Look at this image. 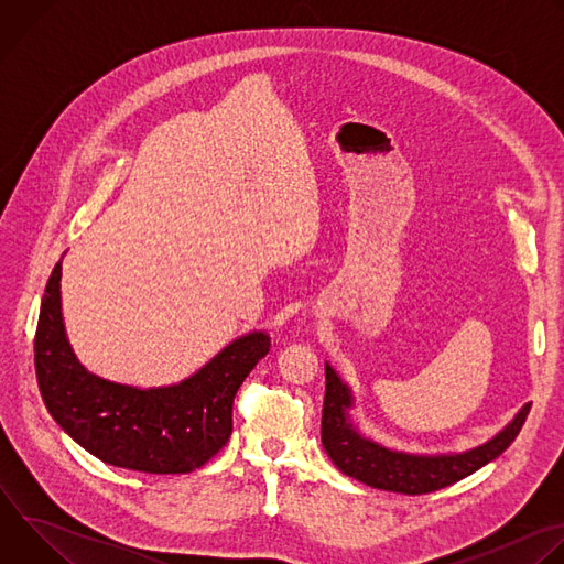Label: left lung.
Instances as JSON below:
<instances>
[{
  "label": "left lung",
  "instance_id": "left-lung-1",
  "mask_svg": "<svg viewBox=\"0 0 564 564\" xmlns=\"http://www.w3.org/2000/svg\"><path fill=\"white\" fill-rule=\"evenodd\" d=\"M350 390L341 383L337 372L326 364V397L321 413V442L335 466L364 481L368 487L394 491L404 496H422L455 485L466 475L502 455L518 437L527 422L531 404H527L516 420L498 433L491 442L457 455H406L388 451L366 437H361L348 422L346 409H350Z\"/></svg>",
  "mask_w": 564,
  "mask_h": 564
}]
</instances>
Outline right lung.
<instances>
[{"instance_id": "1", "label": "right lung", "mask_w": 564, "mask_h": 564, "mask_svg": "<svg viewBox=\"0 0 564 564\" xmlns=\"http://www.w3.org/2000/svg\"><path fill=\"white\" fill-rule=\"evenodd\" d=\"M62 261L53 268L35 330V375L53 420L107 464L140 473H192L231 435L236 390L270 350L252 333L229 344L194 377L167 388H131L87 372L62 324Z\"/></svg>"}]
</instances>
